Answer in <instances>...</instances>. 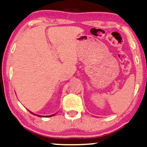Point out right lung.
I'll return each instance as SVG.
<instances>
[{
    "mask_svg": "<svg viewBox=\"0 0 147 147\" xmlns=\"http://www.w3.org/2000/svg\"><path fill=\"white\" fill-rule=\"evenodd\" d=\"M32 114H33V115H36V116H38V117H44V116H41V115H36V114H34V113H32V112H30ZM48 115V116H45V117H52V116H53V115Z\"/></svg>",
    "mask_w": 147,
    "mask_h": 147,
    "instance_id": "add662e5",
    "label": "right lung"
}]
</instances>
